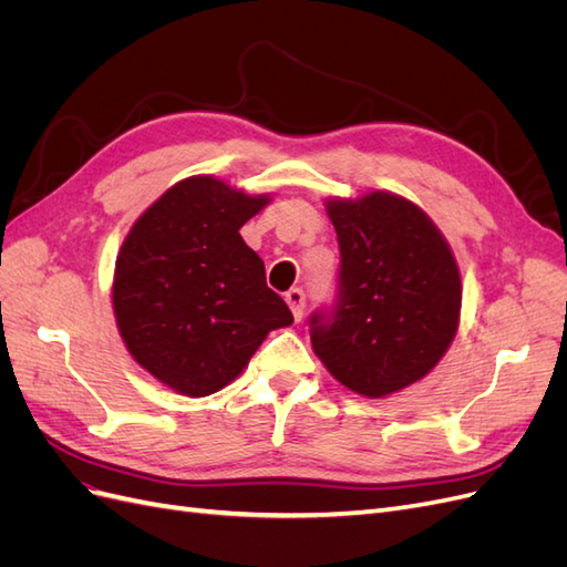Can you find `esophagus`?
Returning <instances> with one entry per match:
<instances>
[{
  "mask_svg": "<svg viewBox=\"0 0 567 567\" xmlns=\"http://www.w3.org/2000/svg\"><path fill=\"white\" fill-rule=\"evenodd\" d=\"M305 300H307V298H305V290H302V288H290L288 293H286V302H288V307H290V312H293L296 321L302 319Z\"/></svg>",
  "mask_w": 567,
  "mask_h": 567,
  "instance_id": "1",
  "label": "esophagus"
}]
</instances>
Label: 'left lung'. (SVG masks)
I'll use <instances>...</instances> for the list:
<instances>
[{"label":"left lung","instance_id":"obj_1","mask_svg":"<svg viewBox=\"0 0 567 567\" xmlns=\"http://www.w3.org/2000/svg\"><path fill=\"white\" fill-rule=\"evenodd\" d=\"M340 267L333 300L310 315L312 348L367 398L398 392L447 352L461 310L450 246L414 203L375 192L329 203Z\"/></svg>","mask_w":567,"mask_h":567}]
</instances>
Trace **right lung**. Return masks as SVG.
Segmentation results:
<instances>
[{
    "mask_svg": "<svg viewBox=\"0 0 567 567\" xmlns=\"http://www.w3.org/2000/svg\"><path fill=\"white\" fill-rule=\"evenodd\" d=\"M269 198L213 177L175 184L136 219L115 262L113 310L127 350L188 398L231 383L271 329L293 323L238 234Z\"/></svg>",
    "mask_w": 567,
    "mask_h": 567,
    "instance_id": "right-lung-1",
    "label": "right lung"
}]
</instances>
